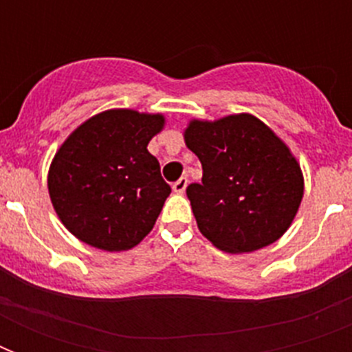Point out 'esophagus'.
<instances>
[{
  "label": "esophagus",
  "instance_id": "esophagus-1",
  "mask_svg": "<svg viewBox=\"0 0 352 352\" xmlns=\"http://www.w3.org/2000/svg\"><path fill=\"white\" fill-rule=\"evenodd\" d=\"M186 186H188V179H186V177H181L179 181L173 182V192H175V193H184Z\"/></svg>",
  "mask_w": 352,
  "mask_h": 352
}]
</instances>
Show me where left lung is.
<instances>
[{"label": "left lung", "mask_w": 352, "mask_h": 352, "mask_svg": "<svg viewBox=\"0 0 352 352\" xmlns=\"http://www.w3.org/2000/svg\"><path fill=\"white\" fill-rule=\"evenodd\" d=\"M184 142L203 164L186 188L201 234L228 254L272 245L292 225L303 173L289 146L248 113L190 120Z\"/></svg>", "instance_id": "1"}]
</instances>
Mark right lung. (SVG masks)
<instances>
[{"label": "right lung", "mask_w": 352, "mask_h": 352, "mask_svg": "<svg viewBox=\"0 0 352 352\" xmlns=\"http://www.w3.org/2000/svg\"><path fill=\"white\" fill-rule=\"evenodd\" d=\"M164 115L107 109L74 129L47 175L51 203L74 237L106 252L137 246L151 232L171 188L148 151Z\"/></svg>", "instance_id": "1"}]
</instances>
